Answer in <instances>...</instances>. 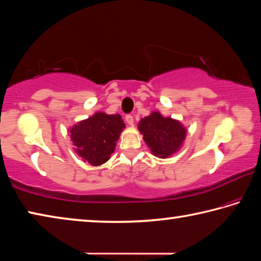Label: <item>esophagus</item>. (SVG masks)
I'll use <instances>...</instances> for the list:
<instances>
[{"mask_svg":"<svg viewBox=\"0 0 261 261\" xmlns=\"http://www.w3.org/2000/svg\"><path fill=\"white\" fill-rule=\"evenodd\" d=\"M125 122L130 126H134V116H132V115H126V116H125Z\"/></svg>","mask_w":261,"mask_h":261,"instance_id":"1","label":"esophagus"}]
</instances>
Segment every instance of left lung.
Wrapping results in <instances>:
<instances>
[{
  "label": "left lung",
  "instance_id": "obj_1",
  "mask_svg": "<svg viewBox=\"0 0 261 261\" xmlns=\"http://www.w3.org/2000/svg\"><path fill=\"white\" fill-rule=\"evenodd\" d=\"M138 129L144 141L155 156L169 158L182 147L187 129L182 123L171 117H163L159 112L141 118Z\"/></svg>",
  "mask_w": 261,
  "mask_h": 261
}]
</instances>
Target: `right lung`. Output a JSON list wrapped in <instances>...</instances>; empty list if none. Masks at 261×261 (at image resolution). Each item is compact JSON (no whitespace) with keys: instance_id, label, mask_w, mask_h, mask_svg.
<instances>
[{"instance_id":"obj_1","label":"right lung","mask_w":261,"mask_h":261,"mask_svg":"<svg viewBox=\"0 0 261 261\" xmlns=\"http://www.w3.org/2000/svg\"><path fill=\"white\" fill-rule=\"evenodd\" d=\"M124 127L121 115L99 112L70 127V138L74 151L84 161L91 166H101L114 153Z\"/></svg>"}]
</instances>
